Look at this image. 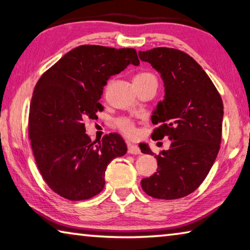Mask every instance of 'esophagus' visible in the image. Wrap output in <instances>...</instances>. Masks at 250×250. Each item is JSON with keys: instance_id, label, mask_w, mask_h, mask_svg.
I'll return each instance as SVG.
<instances>
[{"instance_id": "esophagus-1", "label": "esophagus", "mask_w": 250, "mask_h": 250, "mask_svg": "<svg viewBox=\"0 0 250 250\" xmlns=\"http://www.w3.org/2000/svg\"><path fill=\"white\" fill-rule=\"evenodd\" d=\"M128 152L130 154H141L140 147L135 145H132V143L130 142H128Z\"/></svg>"}]
</instances>
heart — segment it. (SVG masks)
<instances>
[{
	"mask_svg": "<svg viewBox=\"0 0 250 250\" xmlns=\"http://www.w3.org/2000/svg\"><path fill=\"white\" fill-rule=\"evenodd\" d=\"M154 77L151 73H147V71H142V73H139L135 75V77L133 80H145L147 78H152ZM116 125L122 133H125V135H129V137H132V135L135 134L137 130H135V125L132 119L126 117H121L116 121Z\"/></svg>",
	"mask_w": 250,
	"mask_h": 250,
	"instance_id": "1",
	"label": "heart"
}]
</instances>
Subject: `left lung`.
Here are the masks:
<instances>
[{
  "label": "left lung",
  "instance_id": "left-lung-1",
  "mask_svg": "<svg viewBox=\"0 0 250 250\" xmlns=\"http://www.w3.org/2000/svg\"><path fill=\"white\" fill-rule=\"evenodd\" d=\"M164 82L166 96L151 119L158 126L152 137L172 141L170 149L154 154L145 143L141 152L154 154L158 170L141 181L147 195L176 200L200 186L216 160L222 141L224 107L221 95L195 59L182 50L156 47L139 52Z\"/></svg>",
  "mask_w": 250,
  "mask_h": 250
}]
</instances>
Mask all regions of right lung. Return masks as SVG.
<instances>
[{
    "instance_id": "right-lung-1",
    "label": "right lung",
    "mask_w": 250,
    "mask_h": 250,
    "mask_svg": "<svg viewBox=\"0 0 250 250\" xmlns=\"http://www.w3.org/2000/svg\"><path fill=\"white\" fill-rule=\"evenodd\" d=\"M140 64L133 48L82 45L41 76L33 92L28 138L37 167L49 188L70 201L96 196L104 186L108 164L125 154L119 134L96 143L83 121L104 110L99 103L110 76Z\"/></svg>"
}]
</instances>
